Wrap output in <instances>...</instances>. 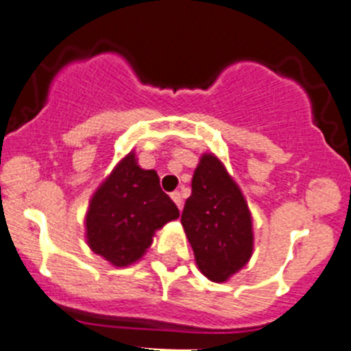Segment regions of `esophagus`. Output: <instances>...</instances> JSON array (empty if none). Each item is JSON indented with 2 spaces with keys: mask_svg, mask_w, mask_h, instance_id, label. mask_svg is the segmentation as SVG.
<instances>
[{
  "mask_svg": "<svg viewBox=\"0 0 351 351\" xmlns=\"http://www.w3.org/2000/svg\"><path fill=\"white\" fill-rule=\"evenodd\" d=\"M171 198H173V202H175V204L178 205V208H182V207H183V198H182V193H180V192H173V193H171Z\"/></svg>",
  "mask_w": 351,
  "mask_h": 351,
  "instance_id": "obj_1",
  "label": "esophagus"
}]
</instances>
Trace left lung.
Wrapping results in <instances>:
<instances>
[{
    "label": "left lung",
    "mask_w": 351,
    "mask_h": 351,
    "mask_svg": "<svg viewBox=\"0 0 351 351\" xmlns=\"http://www.w3.org/2000/svg\"><path fill=\"white\" fill-rule=\"evenodd\" d=\"M182 224L198 268L208 280L226 282L251 258V214L239 186L215 156H202Z\"/></svg>",
    "instance_id": "left-lung-1"
}]
</instances>
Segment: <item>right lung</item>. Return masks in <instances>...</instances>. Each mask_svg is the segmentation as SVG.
<instances>
[{
    "label": "right lung",
    "instance_id": "1",
    "mask_svg": "<svg viewBox=\"0 0 351 351\" xmlns=\"http://www.w3.org/2000/svg\"><path fill=\"white\" fill-rule=\"evenodd\" d=\"M178 215L175 202L159 186L158 173L139 168L130 153L91 198L88 244L115 267H127L146 253L156 229Z\"/></svg>",
    "mask_w": 351,
    "mask_h": 351
}]
</instances>
